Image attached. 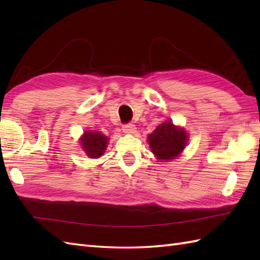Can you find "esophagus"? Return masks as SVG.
<instances>
[{"instance_id":"1","label":"esophagus","mask_w":260,"mask_h":260,"mask_svg":"<svg viewBox=\"0 0 260 260\" xmlns=\"http://www.w3.org/2000/svg\"><path fill=\"white\" fill-rule=\"evenodd\" d=\"M123 132L126 134H135L136 133V127L133 124H125L123 126Z\"/></svg>"}]
</instances>
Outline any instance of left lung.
<instances>
[{"mask_svg":"<svg viewBox=\"0 0 260 260\" xmlns=\"http://www.w3.org/2000/svg\"><path fill=\"white\" fill-rule=\"evenodd\" d=\"M147 141L154 155L158 159L168 162L178 157L184 150L187 133L181 127L173 125L172 120H167L148 135Z\"/></svg>","mask_w":260,"mask_h":260,"instance_id":"1","label":"left lung"}]
</instances>
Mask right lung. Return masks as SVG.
Returning <instances> with one entry per match:
<instances>
[{
    "instance_id": "1",
    "label": "right lung",
    "mask_w": 260,
    "mask_h": 260,
    "mask_svg": "<svg viewBox=\"0 0 260 260\" xmlns=\"http://www.w3.org/2000/svg\"><path fill=\"white\" fill-rule=\"evenodd\" d=\"M80 144L86 155L90 158H98L105 153L107 148L108 137L99 132L86 131L80 137Z\"/></svg>"
}]
</instances>
